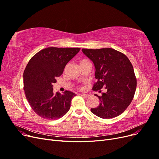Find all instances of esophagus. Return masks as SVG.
<instances>
[{"mask_svg": "<svg viewBox=\"0 0 159 159\" xmlns=\"http://www.w3.org/2000/svg\"><path fill=\"white\" fill-rule=\"evenodd\" d=\"M81 96H82V97L84 98H88L89 97V95L85 94V93H81Z\"/></svg>", "mask_w": 159, "mask_h": 159, "instance_id": "1", "label": "esophagus"}]
</instances>
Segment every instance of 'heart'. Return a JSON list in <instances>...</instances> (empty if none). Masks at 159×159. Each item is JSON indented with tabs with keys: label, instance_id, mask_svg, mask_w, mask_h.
<instances>
[{
	"label": "heart",
	"instance_id": "1",
	"mask_svg": "<svg viewBox=\"0 0 159 159\" xmlns=\"http://www.w3.org/2000/svg\"><path fill=\"white\" fill-rule=\"evenodd\" d=\"M86 61H88V60H86V59H81V60L80 61V64L85 63V62H86Z\"/></svg>",
	"mask_w": 159,
	"mask_h": 159
}]
</instances>
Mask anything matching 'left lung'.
<instances>
[{"label":"left lung","instance_id":"left-lung-1","mask_svg":"<svg viewBox=\"0 0 159 159\" xmlns=\"http://www.w3.org/2000/svg\"><path fill=\"white\" fill-rule=\"evenodd\" d=\"M84 54L93 62L97 81L92 89L107 92L98 96L99 105L91 111L98 117L110 119L119 116L129 107L134 98L137 79L128 57L113 48L82 49Z\"/></svg>","mask_w":159,"mask_h":159}]
</instances>
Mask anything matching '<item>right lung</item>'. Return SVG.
I'll return each mask as SVG.
<instances>
[{"label":"right lung","instance_id":"1","mask_svg":"<svg viewBox=\"0 0 159 159\" xmlns=\"http://www.w3.org/2000/svg\"><path fill=\"white\" fill-rule=\"evenodd\" d=\"M80 50V48H46L28 61L23 74L24 90L30 107L40 117L55 120L70 110L76 94L70 91L54 94L53 84Z\"/></svg>","mask_w":159,"mask_h":159}]
</instances>
